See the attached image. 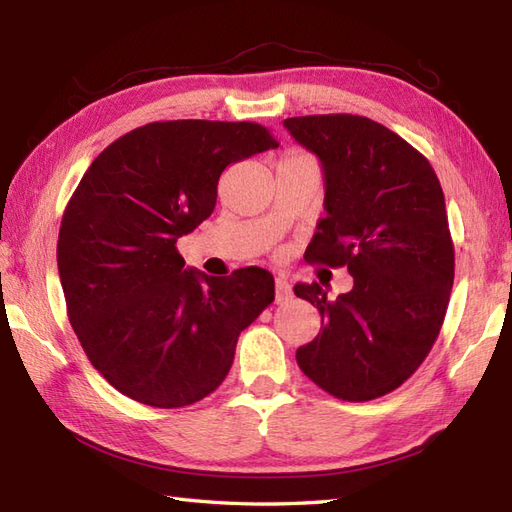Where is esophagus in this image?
Here are the masks:
<instances>
[{
	"label": "esophagus",
	"mask_w": 512,
	"mask_h": 512,
	"mask_svg": "<svg viewBox=\"0 0 512 512\" xmlns=\"http://www.w3.org/2000/svg\"><path fill=\"white\" fill-rule=\"evenodd\" d=\"M275 288H277V292H275V301H277V303H286V301L292 299V288H290L286 277L277 275V277H275Z\"/></svg>",
	"instance_id": "obj_1"
}]
</instances>
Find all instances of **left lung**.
<instances>
[{"label":"left lung","instance_id":"left-lung-1","mask_svg":"<svg viewBox=\"0 0 512 512\" xmlns=\"http://www.w3.org/2000/svg\"><path fill=\"white\" fill-rule=\"evenodd\" d=\"M284 127L323 169L325 217L306 259L354 277L336 299L317 281L295 286L321 314L297 363L336 398L374 400L416 372L447 314L455 257L440 180L420 151L365 116H295Z\"/></svg>","mask_w":512,"mask_h":512}]
</instances>
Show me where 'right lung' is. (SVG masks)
Returning a JSON list of instances; mask_svg holds the SVG:
<instances>
[{"mask_svg":"<svg viewBox=\"0 0 512 512\" xmlns=\"http://www.w3.org/2000/svg\"><path fill=\"white\" fill-rule=\"evenodd\" d=\"M277 145L257 123H149L85 171L61 220L59 277L81 347L121 394L176 409L222 385L275 279L184 268L176 242L213 213L228 165Z\"/></svg>","mask_w":512,"mask_h":512,"instance_id":"1","label":"right lung"}]
</instances>
